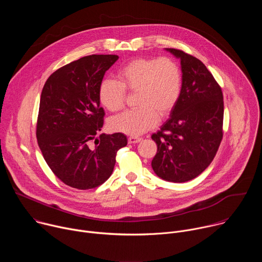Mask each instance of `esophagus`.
<instances>
[{"instance_id":"obj_1","label":"esophagus","mask_w":262,"mask_h":262,"mask_svg":"<svg viewBox=\"0 0 262 262\" xmlns=\"http://www.w3.org/2000/svg\"><path fill=\"white\" fill-rule=\"evenodd\" d=\"M142 140V138L140 137H129L128 138V143L129 144H135V143H139Z\"/></svg>"}]
</instances>
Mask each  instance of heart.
Here are the masks:
<instances>
[{
    "label": "heart",
    "mask_w": 262,
    "mask_h": 262,
    "mask_svg": "<svg viewBox=\"0 0 262 262\" xmlns=\"http://www.w3.org/2000/svg\"><path fill=\"white\" fill-rule=\"evenodd\" d=\"M125 91L137 92L139 108L112 118L108 126L116 133L138 136L155 127L160 116L169 114L176 104L181 91L179 66L166 57L135 59L117 72L116 81L104 80L100 84L98 99L114 113L123 108Z\"/></svg>",
    "instance_id": "1"
}]
</instances>
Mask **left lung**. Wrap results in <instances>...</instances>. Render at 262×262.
<instances>
[{
	"instance_id": "obj_1",
	"label": "left lung",
	"mask_w": 262,
	"mask_h": 262,
	"mask_svg": "<svg viewBox=\"0 0 262 262\" xmlns=\"http://www.w3.org/2000/svg\"><path fill=\"white\" fill-rule=\"evenodd\" d=\"M166 51L180 60L181 91L170 118L151 136L158 145L151 167L166 181L185 182L200 175L217 151L223 138V93L199 59L180 50Z\"/></svg>"
}]
</instances>
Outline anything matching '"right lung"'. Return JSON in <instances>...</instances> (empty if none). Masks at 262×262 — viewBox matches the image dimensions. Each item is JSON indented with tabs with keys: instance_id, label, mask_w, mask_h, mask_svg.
Segmentation results:
<instances>
[{
	"instance_id": "add662e5",
	"label": "right lung",
	"mask_w": 262,
	"mask_h": 262,
	"mask_svg": "<svg viewBox=\"0 0 262 262\" xmlns=\"http://www.w3.org/2000/svg\"><path fill=\"white\" fill-rule=\"evenodd\" d=\"M116 55H91L73 61L51 74L39 104L36 136L43 158L54 174L79 190L103 183L114 170L116 154L126 146L121 133L96 135L104 111L98 89ZM95 139L91 148L89 143Z\"/></svg>"
}]
</instances>
